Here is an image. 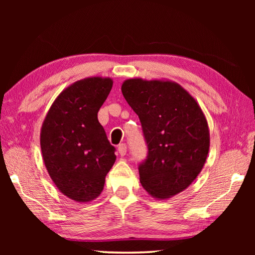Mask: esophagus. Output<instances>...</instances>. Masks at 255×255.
I'll use <instances>...</instances> for the list:
<instances>
[{"mask_svg":"<svg viewBox=\"0 0 255 255\" xmlns=\"http://www.w3.org/2000/svg\"><path fill=\"white\" fill-rule=\"evenodd\" d=\"M118 152H119V154H121L122 156L126 155V153H127V145L125 144V143L119 144L118 145Z\"/></svg>","mask_w":255,"mask_h":255,"instance_id":"34e87169","label":"esophagus"}]
</instances>
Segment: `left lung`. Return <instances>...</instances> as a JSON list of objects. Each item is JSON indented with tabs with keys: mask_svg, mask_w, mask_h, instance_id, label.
<instances>
[{
	"mask_svg": "<svg viewBox=\"0 0 255 255\" xmlns=\"http://www.w3.org/2000/svg\"><path fill=\"white\" fill-rule=\"evenodd\" d=\"M122 92L148 145L147 159L139 165L140 183L153 198L175 196L194 182L207 159L210 137L202 108L170 80L128 79Z\"/></svg>",
	"mask_w": 255,
	"mask_h": 255,
	"instance_id": "left-lung-1",
	"label": "left lung"
}]
</instances>
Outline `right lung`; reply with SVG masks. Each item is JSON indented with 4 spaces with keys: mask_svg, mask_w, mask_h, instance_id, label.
<instances>
[{
    "mask_svg": "<svg viewBox=\"0 0 255 255\" xmlns=\"http://www.w3.org/2000/svg\"><path fill=\"white\" fill-rule=\"evenodd\" d=\"M112 88L111 78L77 81L57 96L42 123L40 147L48 174L75 202L99 197L115 163V148L97 119Z\"/></svg>",
    "mask_w": 255,
    "mask_h": 255,
    "instance_id": "obj_1",
    "label": "right lung"
}]
</instances>
